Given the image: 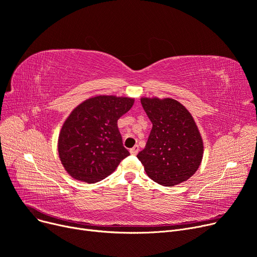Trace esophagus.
Segmentation results:
<instances>
[{"mask_svg":"<svg viewBox=\"0 0 257 257\" xmlns=\"http://www.w3.org/2000/svg\"><path fill=\"white\" fill-rule=\"evenodd\" d=\"M138 152H139V146H138V145H135L133 148L130 149V153H131V155H133V156L137 155Z\"/></svg>","mask_w":257,"mask_h":257,"instance_id":"1","label":"esophagus"}]
</instances>
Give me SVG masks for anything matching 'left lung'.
I'll return each instance as SVG.
<instances>
[{
  "mask_svg": "<svg viewBox=\"0 0 257 257\" xmlns=\"http://www.w3.org/2000/svg\"><path fill=\"white\" fill-rule=\"evenodd\" d=\"M153 123L145 148L137 156L154 182L173 187L188 180L203 157V142L190 112L172 98H141Z\"/></svg>",
  "mask_w": 257,
  "mask_h": 257,
  "instance_id": "8db88e82",
  "label": "left lung"
}]
</instances>
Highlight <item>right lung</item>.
Instances as JSON below:
<instances>
[{"instance_id": "right-lung-1", "label": "right lung", "mask_w": 257, "mask_h": 257, "mask_svg": "<svg viewBox=\"0 0 257 257\" xmlns=\"http://www.w3.org/2000/svg\"><path fill=\"white\" fill-rule=\"evenodd\" d=\"M134 98L98 95L86 99L65 120L58 139V153L67 173L93 184L115 171L127 156L117 121Z\"/></svg>"}]
</instances>
